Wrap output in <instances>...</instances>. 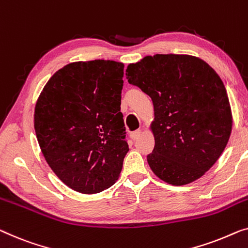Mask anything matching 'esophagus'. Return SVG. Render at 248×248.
Returning a JSON list of instances; mask_svg holds the SVG:
<instances>
[{"label": "esophagus", "instance_id": "obj_1", "mask_svg": "<svg viewBox=\"0 0 248 248\" xmlns=\"http://www.w3.org/2000/svg\"><path fill=\"white\" fill-rule=\"evenodd\" d=\"M141 134H142L141 130H136V131L131 133V139L133 140V141H136V140H138L140 136H141Z\"/></svg>", "mask_w": 248, "mask_h": 248}]
</instances>
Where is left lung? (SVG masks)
Listing matches in <instances>:
<instances>
[{"label":"left lung","mask_w":248,"mask_h":248,"mask_svg":"<svg viewBox=\"0 0 248 248\" xmlns=\"http://www.w3.org/2000/svg\"><path fill=\"white\" fill-rule=\"evenodd\" d=\"M126 79L153 102L154 174L174 186L197 180L214 166L231 136L226 88L203 60L188 55L148 56L128 64Z\"/></svg>","instance_id":"1"}]
</instances>
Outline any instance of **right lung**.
<instances>
[{
	"label": "right lung",
	"mask_w": 248,
	"mask_h": 248,
	"mask_svg": "<svg viewBox=\"0 0 248 248\" xmlns=\"http://www.w3.org/2000/svg\"><path fill=\"white\" fill-rule=\"evenodd\" d=\"M124 64L73 62L46 82L34 130L46 163L75 191L97 193L115 184L128 151L121 113Z\"/></svg>",
	"instance_id": "right-lung-1"
}]
</instances>
